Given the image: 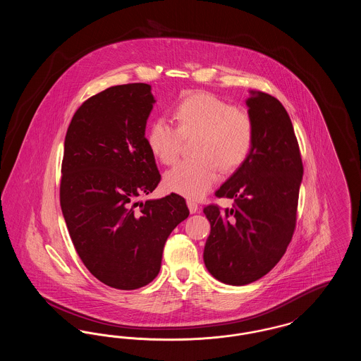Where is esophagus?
I'll list each match as a JSON object with an SVG mask.
<instances>
[{
    "label": "esophagus",
    "mask_w": 361,
    "mask_h": 361,
    "mask_svg": "<svg viewBox=\"0 0 361 361\" xmlns=\"http://www.w3.org/2000/svg\"><path fill=\"white\" fill-rule=\"evenodd\" d=\"M187 204H188L189 212H190V214H196V212H197L199 206H197V203H196V202H193V200H187Z\"/></svg>",
    "instance_id": "1"
}]
</instances>
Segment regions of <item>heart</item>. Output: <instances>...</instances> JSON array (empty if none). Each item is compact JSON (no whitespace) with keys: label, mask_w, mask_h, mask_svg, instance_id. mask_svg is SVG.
I'll return each instance as SVG.
<instances>
[{"label":"heart","mask_w":361,"mask_h":361,"mask_svg":"<svg viewBox=\"0 0 361 361\" xmlns=\"http://www.w3.org/2000/svg\"><path fill=\"white\" fill-rule=\"evenodd\" d=\"M173 119H155L146 134V145L155 158L169 165L180 153L183 137L197 135L195 154L165 174L168 190L189 199H200L219 178V168L231 172L246 161L255 143V121L250 114L222 99L195 92L174 105Z\"/></svg>","instance_id":"obj_1"}]
</instances>
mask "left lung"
Listing matches in <instances>:
<instances>
[{
	"label": "left lung",
	"instance_id": "left-lung-1",
	"mask_svg": "<svg viewBox=\"0 0 361 361\" xmlns=\"http://www.w3.org/2000/svg\"><path fill=\"white\" fill-rule=\"evenodd\" d=\"M247 112L255 143L246 161L215 192L234 199L204 207L211 224L204 264L216 280L245 286L267 275L283 257L296 224L303 164L291 119L274 96L250 90Z\"/></svg>",
	"mask_w": 361,
	"mask_h": 361
}]
</instances>
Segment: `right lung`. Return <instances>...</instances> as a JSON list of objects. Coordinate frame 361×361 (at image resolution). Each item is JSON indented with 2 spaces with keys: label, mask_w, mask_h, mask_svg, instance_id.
Masks as SVG:
<instances>
[{
  "label": "right lung",
  "mask_w": 361,
  "mask_h": 361,
  "mask_svg": "<svg viewBox=\"0 0 361 361\" xmlns=\"http://www.w3.org/2000/svg\"><path fill=\"white\" fill-rule=\"evenodd\" d=\"M152 86H111L82 104L65 137L61 208L87 271L118 290L153 281L165 242L187 219L180 195L140 203L161 174L146 145Z\"/></svg>",
  "instance_id": "add662e5"
}]
</instances>
